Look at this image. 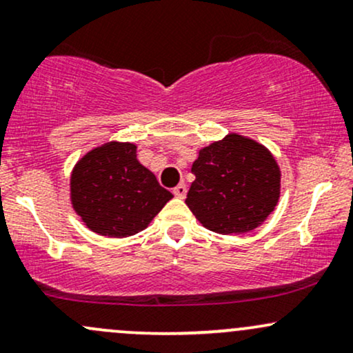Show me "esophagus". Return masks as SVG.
<instances>
[{
	"instance_id": "34e87169",
	"label": "esophagus",
	"mask_w": 353,
	"mask_h": 353,
	"mask_svg": "<svg viewBox=\"0 0 353 353\" xmlns=\"http://www.w3.org/2000/svg\"><path fill=\"white\" fill-rule=\"evenodd\" d=\"M172 192H174V196L179 197V199H184L185 194H188V185H185L184 182H181L179 185H176V188H174Z\"/></svg>"
}]
</instances>
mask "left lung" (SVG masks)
Returning a JSON list of instances; mask_svg holds the SVG:
<instances>
[{
  "instance_id": "left-lung-1",
  "label": "left lung",
  "mask_w": 353,
  "mask_h": 353,
  "mask_svg": "<svg viewBox=\"0 0 353 353\" xmlns=\"http://www.w3.org/2000/svg\"><path fill=\"white\" fill-rule=\"evenodd\" d=\"M196 181L185 204L212 232H250L270 216L281 197V169L272 152L230 132L202 148L192 164Z\"/></svg>"
}]
</instances>
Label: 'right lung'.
<instances>
[{"label": "right lung", "mask_w": 353, "mask_h": 353, "mask_svg": "<svg viewBox=\"0 0 353 353\" xmlns=\"http://www.w3.org/2000/svg\"><path fill=\"white\" fill-rule=\"evenodd\" d=\"M136 149L111 141L84 154L72 169V209L99 236H134L174 197L137 161Z\"/></svg>", "instance_id": "add662e5"}]
</instances>
